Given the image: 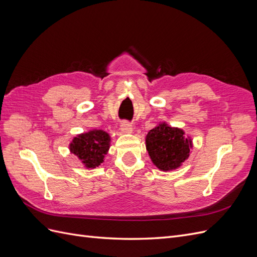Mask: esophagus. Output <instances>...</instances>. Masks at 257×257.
I'll list each match as a JSON object with an SVG mask.
<instances>
[{"label":"esophagus","instance_id":"34e87169","mask_svg":"<svg viewBox=\"0 0 257 257\" xmlns=\"http://www.w3.org/2000/svg\"><path fill=\"white\" fill-rule=\"evenodd\" d=\"M121 132L125 134H131L133 132V126H132L131 123L124 121L121 123Z\"/></svg>","mask_w":257,"mask_h":257}]
</instances>
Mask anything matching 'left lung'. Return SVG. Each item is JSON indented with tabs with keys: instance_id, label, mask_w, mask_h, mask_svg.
<instances>
[{
	"instance_id": "left-lung-1",
	"label": "left lung",
	"mask_w": 257,
	"mask_h": 257,
	"mask_svg": "<svg viewBox=\"0 0 257 257\" xmlns=\"http://www.w3.org/2000/svg\"><path fill=\"white\" fill-rule=\"evenodd\" d=\"M193 148L191 137L184 131L159 123L146 136V149L153 164L163 172L175 170L188 160Z\"/></svg>"
}]
</instances>
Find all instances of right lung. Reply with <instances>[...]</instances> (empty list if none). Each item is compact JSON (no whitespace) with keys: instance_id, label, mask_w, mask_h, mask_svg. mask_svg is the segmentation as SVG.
Wrapping results in <instances>:
<instances>
[{"instance_id":"right-lung-1","label":"right lung","mask_w":257,"mask_h":257,"mask_svg":"<svg viewBox=\"0 0 257 257\" xmlns=\"http://www.w3.org/2000/svg\"><path fill=\"white\" fill-rule=\"evenodd\" d=\"M110 147V136L103 130H90L77 135L69 144V151L80 160L85 168H95L104 163Z\"/></svg>"}]
</instances>
